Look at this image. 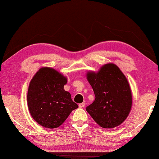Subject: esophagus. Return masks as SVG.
Instances as JSON below:
<instances>
[{"label":"esophagus","mask_w":159,"mask_h":159,"mask_svg":"<svg viewBox=\"0 0 159 159\" xmlns=\"http://www.w3.org/2000/svg\"><path fill=\"white\" fill-rule=\"evenodd\" d=\"M85 106V103L83 102V103H81L79 104V107L80 108H84V107Z\"/></svg>","instance_id":"esophagus-1"}]
</instances>
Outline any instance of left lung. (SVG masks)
<instances>
[{"instance_id": "1", "label": "left lung", "mask_w": 159, "mask_h": 159, "mask_svg": "<svg viewBox=\"0 0 159 159\" xmlns=\"http://www.w3.org/2000/svg\"><path fill=\"white\" fill-rule=\"evenodd\" d=\"M86 78L95 99L86 111L97 124L104 128L121 125L130 112L132 96L130 86L120 69L113 63L101 66L98 72L89 71Z\"/></svg>"}]
</instances>
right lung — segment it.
<instances>
[{
	"label": "right lung",
	"mask_w": 159,
	"mask_h": 159,
	"mask_svg": "<svg viewBox=\"0 0 159 159\" xmlns=\"http://www.w3.org/2000/svg\"><path fill=\"white\" fill-rule=\"evenodd\" d=\"M67 77L53 68L42 67L31 79L28 88L27 106L31 116L47 128H57L78 108L64 86Z\"/></svg>",
	"instance_id": "obj_1"
}]
</instances>
